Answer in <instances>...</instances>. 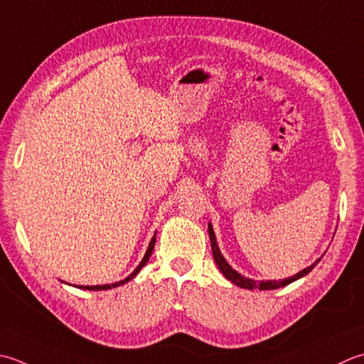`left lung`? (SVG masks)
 <instances>
[{
  "instance_id": "obj_1",
  "label": "left lung",
  "mask_w": 364,
  "mask_h": 364,
  "mask_svg": "<svg viewBox=\"0 0 364 364\" xmlns=\"http://www.w3.org/2000/svg\"><path fill=\"white\" fill-rule=\"evenodd\" d=\"M208 233H210V241H211L213 257H215V262H216L218 268L220 269V273H223V274L227 277V279L232 281L233 284H237V286L243 287V289H249V290H254V289H260V290H274V289H279V287L287 286V284L294 282V281H296V279H300V277L308 274V273L311 272V269L317 265L318 260H320V259H318L316 263H312L311 267L304 268L303 272H300V273L295 274V276H291V277H287V279H284V281H260V282H257V281L249 279V277L241 276L240 273L235 272V269H232V267L229 265V263L225 262V259L223 257V254H220L219 247H218L216 237H215V232H213L211 224H208Z\"/></svg>"
}]
</instances>
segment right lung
<instances>
[{
	"label": "right lung",
	"instance_id": "add662e5",
	"mask_svg": "<svg viewBox=\"0 0 364 364\" xmlns=\"http://www.w3.org/2000/svg\"><path fill=\"white\" fill-rule=\"evenodd\" d=\"M154 243H156V233H154V237L151 238V241H149V246H148V249H146V254H145V257L141 259V262H140V265L134 269V272L126 277V279H123V281H119V282H115V284H107V286H80V289H83V290H109V289H112V287H118V286H123V284H126L127 281H131L132 277H135V274H137L141 268L145 267V263L149 260V257H151V252H153V249H154Z\"/></svg>",
	"mask_w": 364,
	"mask_h": 364
}]
</instances>
